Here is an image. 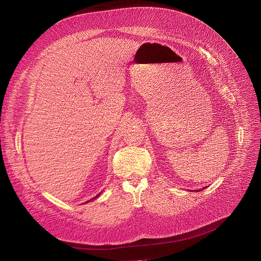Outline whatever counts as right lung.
<instances>
[{
  "instance_id": "add662e5",
  "label": "right lung",
  "mask_w": 261,
  "mask_h": 261,
  "mask_svg": "<svg viewBox=\"0 0 261 261\" xmlns=\"http://www.w3.org/2000/svg\"><path fill=\"white\" fill-rule=\"evenodd\" d=\"M100 194H101V193H98V194H97V195H95V196H94V197H92V198H91V200H90V201H92V200H94V198H96V197H98V195H100ZM88 202H89V201H88Z\"/></svg>"
}]
</instances>
